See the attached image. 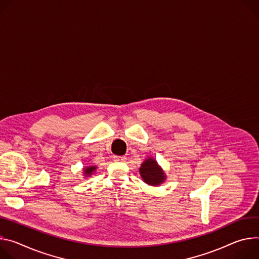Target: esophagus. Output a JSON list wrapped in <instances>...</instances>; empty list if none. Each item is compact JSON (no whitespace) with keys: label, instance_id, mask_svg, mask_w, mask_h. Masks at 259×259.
<instances>
[{"label":"esophagus","instance_id":"esophagus-1","mask_svg":"<svg viewBox=\"0 0 259 259\" xmlns=\"http://www.w3.org/2000/svg\"><path fill=\"white\" fill-rule=\"evenodd\" d=\"M114 160H115V161H125V160H126V157H125V156L115 155V156H114Z\"/></svg>","mask_w":259,"mask_h":259}]
</instances>
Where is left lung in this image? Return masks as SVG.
<instances>
[{"mask_svg": "<svg viewBox=\"0 0 259 259\" xmlns=\"http://www.w3.org/2000/svg\"><path fill=\"white\" fill-rule=\"evenodd\" d=\"M140 174L147 184L149 185H158L162 183L165 179L164 173L162 169L158 166L155 160L152 158L146 159L142 163L140 167Z\"/></svg>", "mask_w": 259, "mask_h": 259, "instance_id": "left-lung-1", "label": "left lung"}]
</instances>
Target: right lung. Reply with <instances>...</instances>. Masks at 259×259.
<instances>
[{
  "label": "right lung",
  "instance_id": "1",
  "mask_svg": "<svg viewBox=\"0 0 259 259\" xmlns=\"http://www.w3.org/2000/svg\"><path fill=\"white\" fill-rule=\"evenodd\" d=\"M96 168H97L96 166H89L84 169V173L86 176H91L93 174V171L96 170Z\"/></svg>",
  "mask_w": 259,
  "mask_h": 259
}]
</instances>
